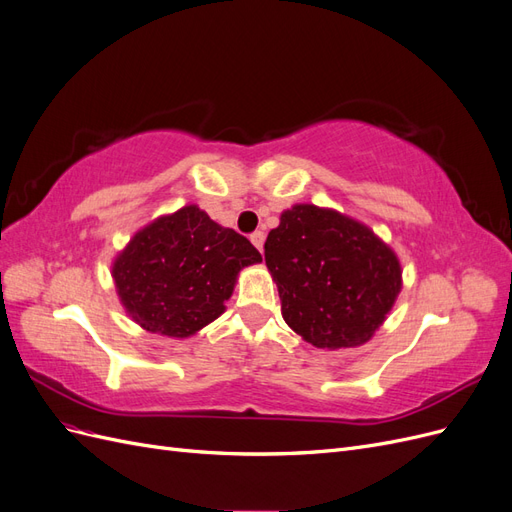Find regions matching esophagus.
<instances>
[{"mask_svg":"<svg viewBox=\"0 0 512 512\" xmlns=\"http://www.w3.org/2000/svg\"><path fill=\"white\" fill-rule=\"evenodd\" d=\"M252 243L258 247V252H262V245H265V232L262 230H256V232H252Z\"/></svg>","mask_w":512,"mask_h":512,"instance_id":"obj_1","label":"esophagus"}]
</instances>
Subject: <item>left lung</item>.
Masks as SVG:
<instances>
[{
  "label": "left lung",
  "instance_id": "1",
  "mask_svg": "<svg viewBox=\"0 0 512 512\" xmlns=\"http://www.w3.org/2000/svg\"><path fill=\"white\" fill-rule=\"evenodd\" d=\"M288 327L316 348H356L380 329L401 290L395 252L333 209L294 205L265 243Z\"/></svg>",
  "mask_w": 512,
  "mask_h": 512
}]
</instances>
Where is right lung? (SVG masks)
Wrapping results in <instances>:
<instances>
[{"mask_svg": "<svg viewBox=\"0 0 512 512\" xmlns=\"http://www.w3.org/2000/svg\"><path fill=\"white\" fill-rule=\"evenodd\" d=\"M256 247L196 205L141 228L113 262L121 305L149 333L190 337L220 318Z\"/></svg>", "mask_w": 512, "mask_h": 512, "instance_id": "obj_1", "label": "right lung"}]
</instances>
